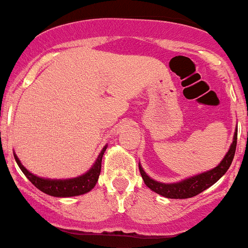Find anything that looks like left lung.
Listing matches in <instances>:
<instances>
[{
    "label": "left lung",
    "instance_id": "left-lung-1",
    "mask_svg": "<svg viewBox=\"0 0 248 248\" xmlns=\"http://www.w3.org/2000/svg\"><path fill=\"white\" fill-rule=\"evenodd\" d=\"M236 139L237 133L235 132L234 140H232V144L231 145V149H229V151L224 156L223 161L216 168L211 169V170L206 172H202L201 175H197V176L189 177V179L184 180L181 182H176V184H162V182L155 181L151 177L147 176L145 174V171L142 170L141 167L139 166L140 174H141L145 185L149 188H151L154 192L161 194V196L171 199L191 198V197L197 196V194L202 193V191L209 188L210 186H212L215 182L218 181L226 174V171L231 167L232 158H234L235 150H236Z\"/></svg>",
    "mask_w": 248,
    "mask_h": 248
}]
</instances>
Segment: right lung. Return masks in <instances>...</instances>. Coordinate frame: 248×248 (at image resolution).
<instances>
[{
    "label": "right lung",
    "mask_w": 248,
    "mask_h": 248,
    "mask_svg": "<svg viewBox=\"0 0 248 248\" xmlns=\"http://www.w3.org/2000/svg\"><path fill=\"white\" fill-rule=\"evenodd\" d=\"M106 150L107 146L103 147V150H102L101 154H99L98 158H97L96 163L93 164V167H92L86 174L81 175V176L79 177H76V179L68 180L42 179V177L36 176V175L31 174V172L27 170V169L20 163L19 158H17L16 154H14V158H16L19 168L21 169L25 175H26L27 179H29L37 188L41 189L42 192H44V193L52 197H74L87 193V192L91 191V189L96 186L97 181H98V176L99 174H101L102 157H103Z\"/></svg>",
    "instance_id": "right-lung-1"
}]
</instances>
